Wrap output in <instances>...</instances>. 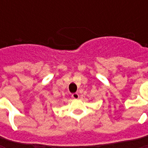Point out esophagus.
<instances>
[{
  "label": "esophagus",
  "mask_w": 148,
  "mask_h": 148,
  "mask_svg": "<svg viewBox=\"0 0 148 148\" xmlns=\"http://www.w3.org/2000/svg\"><path fill=\"white\" fill-rule=\"evenodd\" d=\"M71 97L74 99H78L80 96H79V94H78V93H74V94L71 95Z\"/></svg>",
  "instance_id": "obj_1"
}]
</instances>
